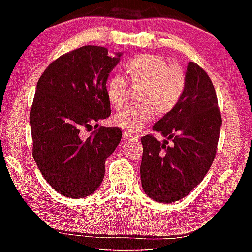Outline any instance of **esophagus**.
<instances>
[{"mask_svg": "<svg viewBox=\"0 0 252 252\" xmlns=\"http://www.w3.org/2000/svg\"><path fill=\"white\" fill-rule=\"evenodd\" d=\"M123 140H130V141H133V140H135V136L132 135V134H129L127 132H123Z\"/></svg>", "mask_w": 252, "mask_h": 252, "instance_id": "obj_1", "label": "esophagus"}]
</instances>
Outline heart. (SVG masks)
<instances>
[{"mask_svg":"<svg viewBox=\"0 0 252 252\" xmlns=\"http://www.w3.org/2000/svg\"><path fill=\"white\" fill-rule=\"evenodd\" d=\"M127 79L133 87H141L140 104L126 106L113 117V125L127 133L142 130L157 111L165 116L177 108L186 90L187 76L182 67L168 65L167 60L158 54H141L125 63ZM127 92L126 81L114 74L105 84V94L113 109L125 104Z\"/></svg>","mask_w":252,"mask_h":252,"instance_id":"heart-1","label":"heart"}]
</instances>
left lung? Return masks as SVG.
Returning <instances> with one entry per match:
<instances>
[{
	"label": "left lung",
	"instance_id": "left-lung-1",
	"mask_svg": "<svg viewBox=\"0 0 252 252\" xmlns=\"http://www.w3.org/2000/svg\"><path fill=\"white\" fill-rule=\"evenodd\" d=\"M186 90L177 108L160 119L152 130L171 138L167 146L152 134L141 138L143 155L140 174L144 192L162 203L189 194L210 169L222 125L216 90L197 63L187 66Z\"/></svg>",
	"mask_w": 252,
	"mask_h": 252
}]
</instances>
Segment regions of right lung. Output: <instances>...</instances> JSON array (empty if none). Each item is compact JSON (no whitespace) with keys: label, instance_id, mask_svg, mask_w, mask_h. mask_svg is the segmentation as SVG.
Wrapping results in <instances>:
<instances>
[{"label":"right lung","instance_id":"1","mask_svg":"<svg viewBox=\"0 0 252 252\" xmlns=\"http://www.w3.org/2000/svg\"><path fill=\"white\" fill-rule=\"evenodd\" d=\"M121 57L85 45L58 58L37 81L30 112L33 158L46 182L65 197L94 192L106 158L121 141L119 127L100 126L89 138L81 136L82 129L111 114L105 84Z\"/></svg>","mask_w":252,"mask_h":252}]
</instances>
